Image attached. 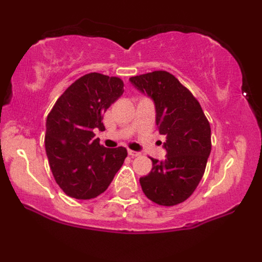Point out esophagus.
<instances>
[{
  "label": "esophagus",
  "mask_w": 262,
  "mask_h": 262,
  "mask_svg": "<svg viewBox=\"0 0 262 262\" xmlns=\"http://www.w3.org/2000/svg\"><path fill=\"white\" fill-rule=\"evenodd\" d=\"M128 154L132 156V158H134V156H139L140 152L138 151H134V150H128Z\"/></svg>",
  "instance_id": "34e87169"
}]
</instances>
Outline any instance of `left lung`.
Segmentation results:
<instances>
[{"label":"left lung","mask_w":262,"mask_h":262,"mask_svg":"<svg viewBox=\"0 0 262 262\" xmlns=\"http://www.w3.org/2000/svg\"><path fill=\"white\" fill-rule=\"evenodd\" d=\"M129 80L152 98L159 133L166 137V158L164 161L150 158L152 169L140 177L141 189L159 206L185 202L202 180L212 149L208 119L197 98L167 71H152Z\"/></svg>","instance_id":"obj_1"}]
</instances>
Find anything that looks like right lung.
Here are the masks:
<instances>
[{
  "instance_id": "1",
  "label": "right lung",
  "mask_w": 262,
  "mask_h": 262,
  "mask_svg": "<svg viewBox=\"0 0 262 262\" xmlns=\"http://www.w3.org/2000/svg\"><path fill=\"white\" fill-rule=\"evenodd\" d=\"M119 77L90 73L71 83L47 117L45 151L55 182L69 197L91 200L103 193L127 158V149L104 148L95 129L124 92Z\"/></svg>"
}]
</instances>
